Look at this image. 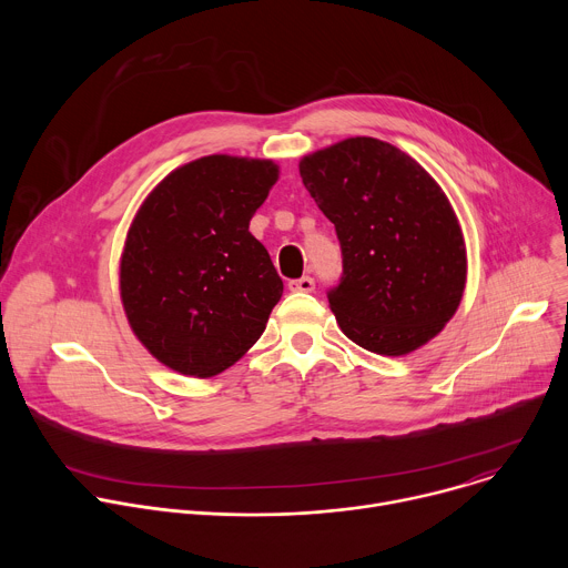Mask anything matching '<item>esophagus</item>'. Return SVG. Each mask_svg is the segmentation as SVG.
Masks as SVG:
<instances>
[{"mask_svg":"<svg viewBox=\"0 0 568 568\" xmlns=\"http://www.w3.org/2000/svg\"><path fill=\"white\" fill-rule=\"evenodd\" d=\"M290 290L292 292H312L314 290V278L312 276H301L290 281Z\"/></svg>","mask_w":568,"mask_h":568,"instance_id":"1","label":"esophagus"}]
</instances>
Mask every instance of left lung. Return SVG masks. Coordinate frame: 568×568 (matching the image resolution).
<instances>
[{
  "label": "left lung",
  "instance_id": "1",
  "mask_svg": "<svg viewBox=\"0 0 568 568\" xmlns=\"http://www.w3.org/2000/svg\"><path fill=\"white\" fill-rule=\"evenodd\" d=\"M303 186L337 231L342 276L328 290L339 328L377 355H407L454 316L465 242L440 186L416 161L371 136L301 161Z\"/></svg>",
  "mask_w": 568,
  "mask_h": 568
}]
</instances>
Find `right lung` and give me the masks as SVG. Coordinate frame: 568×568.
I'll return each instance as SVG.
<instances>
[{
    "mask_svg": "<svg viewBox=\"0 0 568 568\" xmlns=\"http://www.w3.org/2000/svg\"><path fill=\"white\" fill-rule=\"evenodd\" d=\"M278 180L272 161L202 156L139 209L121 298L139 342L178 373L211 377L263 335L283 281L250 220Z\"/></svg>",
    "mask_w": 568,
    "mask_h": 568,
    "instance_id": "right-lung-1",
    "label": "right lung"
}]
</instances>
